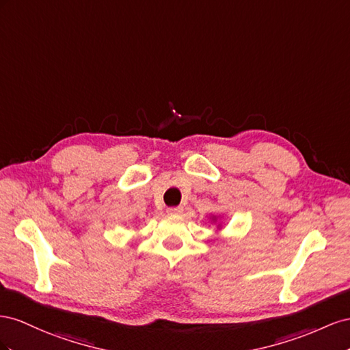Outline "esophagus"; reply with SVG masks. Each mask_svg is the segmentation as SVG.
<instances>
[{"instance_id": "esophagus-1", "label": "esophagus", "mask_w": 350, "mask_h": 350, "mask_svg": "<svg viewBox=\"0 0 350 350\" xmlns=\"http://www.w3.org/2000/svg\"><path fill=\"white\" fill-rule=\"evenodd\" d=\"M183 208L182 206H173V208H167V214L170 215H177V214H182Z\"/></svg>"}]
</instances>
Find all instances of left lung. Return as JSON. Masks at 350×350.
I'll use <instances>...</instances> for the list:
<instances>
[{"label": "left lung", "mask_w": 350, "mask_h": 350, "mask_svg": "<svg viewBox=\"0 0 350 350\" xmlns=\"http://www.w3.org/2000/svg\"><path fill=\"white\" fill-rule=\"evenodd\" d=\"M213 219H215V218H213Z\"/></svg>", "instance_id": "left-lung-1"}]
</instances>
